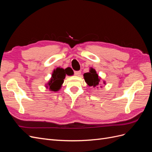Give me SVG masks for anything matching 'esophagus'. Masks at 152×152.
<instances>
[{"mask_svg":"<svg viewBox=\"0 0 152 152\" xmlns=\"http://www.w3.org/2000/svg\"><path fill=\"white\" fill-rule=\"evenodd\" d=\"M74 73H75V75L76 76L80 77V75H81V72H80V71H76V72H74Z\"/></svg>","mask_w":152,"mask_h":152,"instance_id":"1","label":"esophagus"}]
</instances>
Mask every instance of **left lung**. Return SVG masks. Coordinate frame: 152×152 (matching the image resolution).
Here are the masks:
<instances>
[{"mask_svg": "<svg viewBox=\"0 0 152 152\" xmlns=\"http://www.w3.org/2000/svg\"><path fill=\"white\" fill-rule=\"evenodd\" d=\"M84 78L85 82L89 86L97 87V88H98L99 87H102L100 85L101 78L97 74L96 71L93 68H90L89 72L84 73ZM103 84H106L105 81H103Z\"/></svg>", "mask_w": 152, "mask_h": 152, "instance_id": "left-lung-1", "label": "left lung"}]
</instances>
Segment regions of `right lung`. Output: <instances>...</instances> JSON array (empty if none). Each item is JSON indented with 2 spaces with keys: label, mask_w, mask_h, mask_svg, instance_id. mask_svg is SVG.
I'll return each instance as SVG.
<instances>
[{
  "label": "right lung",
  "mask_w": 152,
  "mask_h": 152,
  "mask_svg": "<svg viewBox=\"0 0 152 152\" xmlns=\"http://www.w3.org/2000/svg\"><path fill=\"white\" fill-rule=\"evenodd\" d=\"M66 75H72L71 72L68 70V69H63L60 67H58L54 69L52 73V77L45 87L47 88L49 87V89L50 91H58L61 89Z\"/></svg>",
  "instance_id": "right-lung-1"
}]
</instances>
